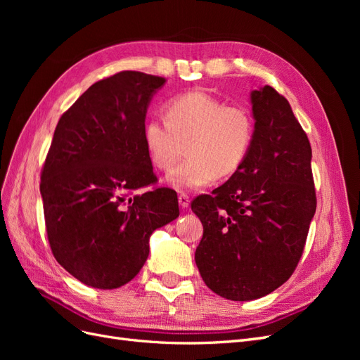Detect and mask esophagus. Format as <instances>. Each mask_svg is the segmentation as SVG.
<instances>
[{
    "label": "esophagus",
    "mask_w": 360,
    "mask_h": 360,
    "mask_svg": "<svg viewBox=\"0 0 360 360\" xmlns=\"http://www.w3.org/2000/svg\"><path fill=\"white\" fill-rule=\"evenodd\" d=\"M189 202H191V200H189L188 195H184V193H180V195H179V204H180L181 209H188Z\"/></svg>",
    "instance_id": "1"
}]
</instances>
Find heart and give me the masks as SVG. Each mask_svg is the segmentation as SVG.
<instances>
[{"mask_svg":"<svg viewBox=\"0 0 360 360\" xmlns=\"http://www.w3.org/2000/svg\"><path fill=\"white\" fill-rule=\"evenodd\" d=\"M165 118L146 123L144 146L160 171H169L186 146L188 160L165 180L167 186L180 192L209 186L217 176L237 172L254 143L252 114L204 91L174 97L165 106Z\"/></svg>","mask_w":360,"mask_h":360,"instance_id":"obj_1","label":"heart"}]
</instances>
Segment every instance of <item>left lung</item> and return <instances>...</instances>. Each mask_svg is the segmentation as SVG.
<instances>
[{
    "mask_svg": "<svg viewBox=\"0 0 360 360\" xmlns=\"http://www.w3.org/2000/svg\"><path fill=\"white\" fill-rule=\"evenodd\" d=\"M254 143L242 168L192 201L204 226L195 263L221 297H264L292 275L315 214L312 150L291 106L270 85L250 91Z\"/></svg>",
    "mask_w": 360,
    "mask_h": 360,
    "instance_id": "1",
    "label": "left lung"
}]
</instances>
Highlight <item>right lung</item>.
Segmentation results:
<instances>
[{"instance_id":"add662e5","label":"right lung","mask_w":360,"mask_h":360,"mask_svg":"<svg viewBox=\"0 0 360 360\" xmlns=\"http://www.w3.org/2000/svg\"><path fill=\"white\" fill-rule=\"evenodd\" d=\"M165 78L120 72L93 84L53 132L40 195L52 254L82 284L112 290L147 261L150 236L179 217L176 191L155 183L143 130Z\"/></svg>"}]
</instances>
